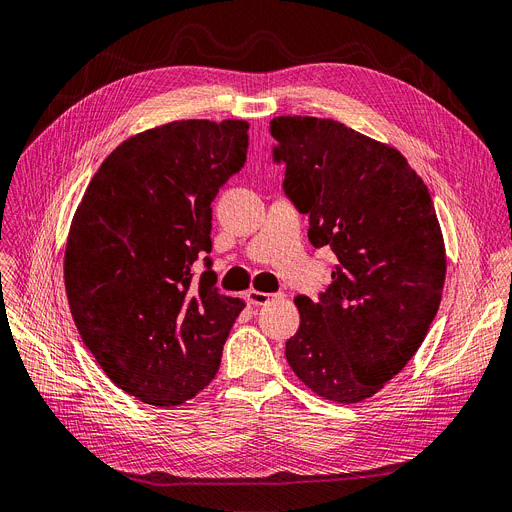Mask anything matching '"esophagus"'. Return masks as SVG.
Returning a JSON list of instances; mask_svg holds the SVG:
<instances>
[{
  "mask_svg": "<svg viewBox=\"0 0 512 512\" xmlns=\"http://www.w3.org/2000/svg\"><path fill=\"white\" fill-rule=\"evenodd\" d=\"M277 298H283V292H277V294H269V292H258V290H250L248 292V300L256 306H262V304H269L271 300H277Z\"/></svg>",
  "mask_w": 512,
  "mask_h": 512,
  "instance_id": "obj_1",
  "label": "esophagus"
}]
</instances>
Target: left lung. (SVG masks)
Segmentation results:
<instances>
[{"mask_svg": "<svg viewBox=\"0 0 512 512\" xmlns=\"http://www.w3.org/2000/svg\"><path fill=\"white\" fill-rule=\"evenodd\" d=\"M271 136L311 243L338 258L317 302L294 300L300 327L285 357L319 397L363 401L416 355L439 311L445 245L433 199L397 149L340 121L281 115Z\"/></svg>", "mask_w": 512, "mask_h": 512, "instance_id": "left-lung-1", "label": "left lung"}]
</instances>
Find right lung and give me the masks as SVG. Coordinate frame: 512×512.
<instances>
[{
    "label": "right lung",
    "instance_id": "add662e5",
    "mask_svg": "<svg viewBox=\"0 0 512 512\" xmlns=\"http://www.w3.org/2000/svg\"><path fill=\"white\" fill-rule=\"evenodd\" d=\"M248 121H172L102 161L77 206L65 288L84 344L121 391L149 405L193 399L216 376L243 302L210 271L212 201L248 153Z\"/></svg>",
    "mask_w": 512,
    "mask_h": 512
}]
</instances>
